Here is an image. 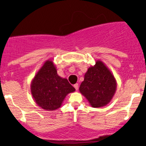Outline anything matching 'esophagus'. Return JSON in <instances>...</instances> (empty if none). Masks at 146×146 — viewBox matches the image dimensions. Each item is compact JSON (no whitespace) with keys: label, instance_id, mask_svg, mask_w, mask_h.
Wrapping results in <instances>:
<instances>
[{"label":"esophagus","instance_id":"obj_1","mask_svg":"<svg viewBox=\"0 0 146 146\" xmlns=\"http://www.w3.org/2000/svg\"><path fill=\"white\" fill-rule=\"evenodd\" d=\"M73 86H74V88H75V90H78V87H79L78 84H75L73 85Z\"/></svg>","mask_w":146,"mask_h":146}]
</instances>
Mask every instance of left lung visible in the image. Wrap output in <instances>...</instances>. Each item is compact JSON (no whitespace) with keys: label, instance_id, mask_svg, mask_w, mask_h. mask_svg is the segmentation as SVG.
Listing matches in <instances>:
<instances>
[{"label":"left lung","instance_id":"obj_1","mask_svg":"<svg viewBox=\"0 0 146 146\" xmlns=\"http://www.w3.org/2000/svg\"><path fill=\"white\" fill-rule=\"evenodd\" d=\"M116 88L114 75L104 64L98 60L94 66L88 68L79 90L92 107L100 108L109 103Z\"/></svg>","mask_w":146,"mask_h":146}]
</instances>
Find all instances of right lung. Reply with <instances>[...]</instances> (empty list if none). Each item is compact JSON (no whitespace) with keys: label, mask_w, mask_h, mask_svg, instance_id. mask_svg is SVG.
<instances>
[{"label":"right lung","mask_w":146,"mask_h":146,"mask_svg":"<svg viewBox=\"0 0 146 146\" xmlns=\"http://www.w3.org/2000/svg\"><path fill=\"white\" fill-rule=\"evenodd\" d=\"M75 90L66 79L58 75L56 66L51 60L45 62L31 84V95L35 102L46 110L59 108L66 95Z\"/></svg>","instance_id":"right-lung-1"}]
</instances>
